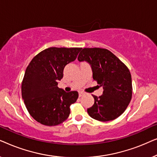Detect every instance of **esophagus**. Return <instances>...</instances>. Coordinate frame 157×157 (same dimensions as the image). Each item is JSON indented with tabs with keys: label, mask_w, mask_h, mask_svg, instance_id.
I'll return each instance as SVG.
<instances>
[{
	"label": "esophagus",
	"mask_w": 157,
	"mask_h": 157,
	"mask_svg": "<svg viewBox=\"0 0 157 157\" xmlns=\"http://www.w3.org/2000/svg\"><path fill=\"white\" fill-rule=\"evenodd\" d=\"M84 93H83V92H82V91H80L78 93V96H79V97H81V96H83V95H84Z\"/></svg>",
	"instance_id": "1"
}]
</instances>
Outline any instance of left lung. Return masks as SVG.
<instances>
[{
    "label": "left lung",
    "instance_id": "8db88e82",
    "mask_svg": "<svg viewBox=\"0 0 157 157\" xmlns=\"http://www.w3.org/2000/svg\"><path fill=\"white\" fill-rule=\"evenodd\" d=\"M78 60L89 62L93 79L104 89L101 96L92 95L94 104L87 109L89 115L100 121L117 119L124 112L132 97V76L127 66L106 48H83Z\"/></svg>",
    "mask_w": 157,
    "mask_h": 157
}]
</instances>
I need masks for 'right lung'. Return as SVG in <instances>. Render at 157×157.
I'll use <instances>...</instances> for the list:
<instances>
[{
  "label": "right lung",
  "instance_id": "1",
  "mask_svg": "<svg viewBox=\"0 0 157 157\" xmlns=\"http://www.w3.org/2000/svg\"><path fill=\"white\" fill-rule=\"evenodd\" d=\"M81 49L51 47L38 53L27 66L21 94L28 111L38 123L56 126L68 119L71 105L76 101L78 94L59 89L58 81Z\"/></svg>",
  "mask_w": 157,
  "mask_h": 157
}]
</instances>
